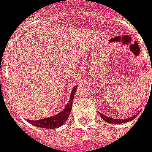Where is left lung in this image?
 Segmentation results:
<instances>
[{"mask_svg": "<svg viewBox=\"0 0 152 152\" xmlns=\"http://www.w3.org/2000/svg\"><path fill=\"white\" fill-rule=\"evenodd\" d=\"M100 117L102 118L104 121H105L108 123H110V124H122V123H126V122H129V121L134 120L135 118V116H137V113L134 115L133 116L129 117V118H126V119H114V118H110V117L104 115V114H101V113H99Z\"/></svg>", "mask_w": 152, "mask_h": 152, "instance_id": "obj_1", "label": "left lung"}]
</instances>
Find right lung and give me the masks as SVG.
<instances>
[{"mask_svg": "<svg viewBox=\"0 0 152 152\" xmlns=\"http://www.w3.org/2000/svg\"><path fill=\"white\" fill-rule=\"evenodd\" d=\"M77 85H75L73 90L70 94V99L67 104V105L64 107V109L62 111L58 113V115H55L53 116L46 117L42 120H37V121H30L26 120L27 122H29L32 126L40 127V128H44V129H56L58 127H60L64 125L66 121L69 118V114L72 110V104H73V99L74 98V94L76 92Z\"/></svg>", "mask_w": 152, "mask_h": 152, "instance_id": "obj_1", "label": "right lung"}]
</instances>
